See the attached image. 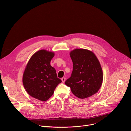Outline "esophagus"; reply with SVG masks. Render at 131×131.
I'll return each instance as SVG.
<instances>
[{"label":"esophagus","instance_id":"34e87169","mask_svg":"<svg viewBox=\"0 0 131 131\" xmlns=\"http://www.w3.org/2000/svg\"><path fill=\"white\" fill-rule=\"evenodd\" d=\"M61 80H62V82H64L65 81L66 78H65V77H63V78L61 79Z\"/></svg>","mask_w":131,"mask_h":131}]
</instances>
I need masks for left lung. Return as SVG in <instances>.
<instances>
[{"label":"left lung","mask_w":131,"mask_h":131,"mask_svg":"<svg viewBox=\"0 0 131 131\" xmlns=\"http://www.w3.org/2000/svg\"><path fill=\"white\" fill-rule=\"evenodd\" d=\"M73 63L71 76L65 82L73 94L81 99L95 94L100 89L103 74L95 55L86 49H76L70 53Z\"/></svg>","instance_id":"left-lung-1"}]
</instances>
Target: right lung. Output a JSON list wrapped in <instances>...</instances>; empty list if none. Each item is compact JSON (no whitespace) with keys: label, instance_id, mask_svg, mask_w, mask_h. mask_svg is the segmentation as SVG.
<instances>
[{"label":"right lung","instance_id":"1","mask_svg":"<svg viewBox=\"0 0 131 131\" xmlns=\"http://www.w3.org/2000/svg\"><path fill=\"white\" fill-rule=\"evenodd\" d=\"M54 53L41 50L32 55L29 60L23 76L25 89L31 96L41 101H47L62 82L56 70L50 65Z\"/></svg>","mask_w":131,"mask_h":131}]
</instances>
